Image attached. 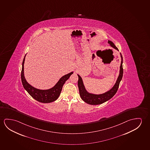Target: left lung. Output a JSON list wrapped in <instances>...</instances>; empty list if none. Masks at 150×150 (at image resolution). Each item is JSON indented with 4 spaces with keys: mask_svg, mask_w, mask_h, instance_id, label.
<instances>
[{
    "mask_svg": "<svg viewBox=\"0 0 150 150\" xmlns=\"http://www.w3.org/2000/svg\"><path fill=\"white\" fill-rule=\"evenodd\" d=\"M108 44L111 45V46L114 48L118 50L117 48L115 46V45L113 43V42L108 40ZM120 54V57L122 59L121 64L120 67V75L118 77L117 81L116 82L115 85L114 86L111 90H109L108 92H105L103 94L101 95H94L89 93L86 91L85 88L83 85V82L82 81V79L81 76L79 75H77L79 76V81H78V86H79V95L81 96V99L86 103L89 104L91 105H98L103 103L105 102L108 101L115 95L119 87L120 82L122 79V75H123V68H122V54Z\"/></svg>",
    "mask_w": 150,
    "mask_h": 150,
    "instance_id": "8db88e82",
    "label": "left lung"
}]
</instances>
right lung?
I'll return each instance as SVG.
<instances>
[{
	"label": "right lung",
	"mask_w": 150,
	"mask_h": 150,
	"mask_svg": "<svg viewBox=\"0 0 150 150\" xmlns=\"http://www.w3.org/2000/svg\"><path fill=\"white\" fill-rule=\"evenodd\" d=\"M25 58L23 59L22 62V68L21 71V81L23 84V87L27 92L35 100L38 101L47 103L54 101L59 97L61 90L62 89L63 86L64 84L65 81L69 79V77L73 73L71 72L69 74L65 75L60 79L58 83L53 88L48 90H39L33 87L30 85L26 81L24 76V63L25 61Z\"/></svg>",
	"instance_id": "1"
}]
</instances>
